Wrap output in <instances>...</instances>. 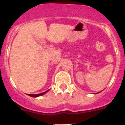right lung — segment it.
Returning a JSON list of instances; mask_svg holds the SVG:
<instances>
[{"instance_id":"1","label":"right lung","mask_w":125,"mask_h":125,"mask_svg":"<svg viewBox=\"0 0 125 125\" xmlns=\"http://www.w3.org/2000/svg\"><path fill=\"white\" fill-rule=\"evenodd\" d=\"M49 91V90H48ZM48 91H45V92H42V93H40V94H28L29 96H31V97H34V98H36V97H38V96H42V95H43V94H44L45 93H46Z\"/></svg>"}]
</instances>
